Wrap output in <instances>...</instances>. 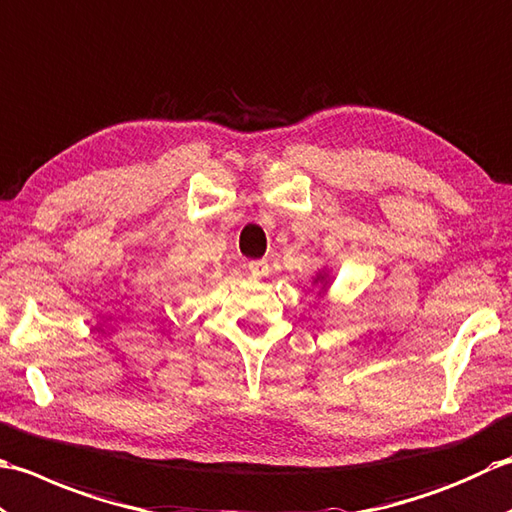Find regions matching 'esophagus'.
Here are the masks:
<instances>
[{
	"instance_id": "34e87169",
	"label": "esophagus",
	"mask_w": 512,
	"mask_h": 512,
	"mask_svg": "<svg viewBox=\"0 0 512 512\" xmlns=\"http://www.w3.org/2000/svg\"><path fill=\"white\" fill-rule=\"evenodd\" d=\"M247 269L254 278H263V276L269 274V263H267V260H252V263L247 265Z\"/></svg>"
}]
</instances>
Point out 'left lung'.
<instances>
[{"mask_svg":"<svg viewBox=\"0 0 512 512\" xmlns=\"http://www.w3.org/2000/svg\"><path fill=\"white\" fill-rule=\"evenodd\" d=\"M314 283L318 285H322V291H325L327 289V283H329V274H327V271H320V274L314 278Z\"/></svg>","mask_w":512,"mask_h":512,"instance_id":"1","label":"left lung"}]
</instances>
